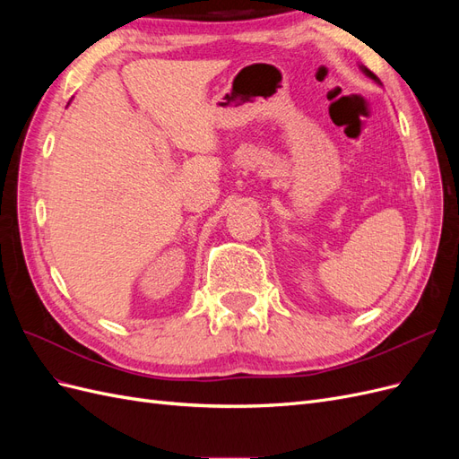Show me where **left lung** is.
Segmentation results:
<instances>
[{"instance_id": "left-lung-1", "label": "left lung", "mask_w": 459, "mask_h": 459, "mask_svg": "<svg viewBox=\"0 0 459 459\" xmlns=\"http://www.w3.org/2000/svg\"><path fill=\"white\" fill-rule=\"evenodd\" d=\"M362 71H364V73H366V74H368V76H369L371 80H375V82H379V78H377V76H375V74H373L371 71H368V68H366V66H362Z\"/></svg>"}]
</instances>
